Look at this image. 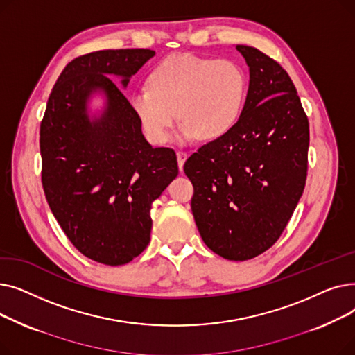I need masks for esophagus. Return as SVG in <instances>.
Instances as JSON below:
<instances>
[{
	"instance_id": "34e87169",
	"label": "esophagus",
	"mask_w": 355,
	"mask_h": 355,
	"mask_svg": "<svg viewBox=\"0 0 355 355\" xmlns=\"http://www.w3.org/2000/svg\"><path fill=\"white\" fill-rule=\"evenodd\" d=\"M189 154L185 151H177V161H178V166H180V171L182 170V165L185 162V159H187Z\"/></svg>"
}]
</instances>
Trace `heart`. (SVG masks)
I'll use <instances>...</instances> for the list:
<instances>
[{"instance_id": "1", "label": "heart", "mask_w": 355, "mask_h": 355, "mask_svg": "<svg viewBox=\"0 0 355 355\" xmlns=\"http://www.w3.org/2000/svg\"><path fill=\"white\" fill-rule=\"evenodd\" d=\"M146 83L129 102L145 137L155 145L170 139L177 115L181 139L214 141L227 135L243 114L248 80L232 60L171 54L149 71Z\"/></svg>"}]
</instances>
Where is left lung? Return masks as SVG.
<instances>
[{
    "label": "left lung",
    "mask_w": 355,
    "mask_h": 355,
    "mask_svg": "<svg viewBox=\"0 0 355 355\" xmlns=\"http://www.w3.org/2000/svg\"><path fill=\"white\" fill-rule=\"evenodd\" d=\"M250 71L236 126L184 164L194 187L197 229L218 256L249 260L284 233L308 173L309 122L286 70L250 46H236Z\"/></svg>",
    "instance_id": "8db88e82"
}]
</instances>
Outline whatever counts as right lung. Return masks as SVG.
I'll return each mask as SVG.
<instances>
[{
  "label": "right lung",
  "mask_w": 355,
  "mask_h": 355,
  "mask_svg": "<svg viewBox=\"0 0 355 355\" xmlns=\"http://www.w3.org/2000/svg\"><path fill=\"white\" fill-rule=\"evenodd\" d=\"M155 51L101 50L73 59L60 73L40 125L42 182L62 230L86 257L119 266L151 239L149 210L178 174L173 148L142 135L123 87ZM103 91L107 109L90 121L85 102Z\"/></svg>",
  "instance_id": "add662e5"
}]
</instances>
